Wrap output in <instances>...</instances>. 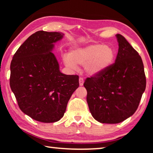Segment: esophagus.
Masks as SVG:
<instances>
[{
	"mask_svg": "<svg viewBox=\"0 0 153 153\" xmlns=\"http://www.w3.org/2000/svg\"><path fill=\"white\" fill-rule=\"evenodd\" d=\"M84 79L82 78V77H79V86H83V84H84Z\"/></svg>",
	"mask_w": 153,
	"mask_h": 153,
	"instance_id": "1",
	"label": "esophagus"
}]
</instances>
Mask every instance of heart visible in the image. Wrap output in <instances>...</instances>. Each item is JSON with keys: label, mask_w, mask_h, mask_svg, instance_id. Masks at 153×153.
I'll return each mask as SVG.
<instances>
[{"label": "heart", "mask_w": 153, "mask_h": 153, "mask_svg": "<svg viewBox=\"0 0 153 153\" xmlns=\"http://www.w3.org/2000/svg\"><path fill=\"white\" fill-rule=\"evenodd\" d=\"M115 56V51L111 46L92 45L73 48L69 55H64L63 61L67 67L72 69H77V65H84L88 74L96 75L110 67Z\"/></svg>", "instance_id": "heart-1"}]
</instances>
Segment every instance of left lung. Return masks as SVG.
<instances>
[{
    "instance_id": "1",
    "label": "left lung",
    "mask_w": 153,
    "mask_h": 153,
    "mask_svg": "<svg viewBox=\"0 0 153 153\" xmlns=\"http://www.w3.org/2000/svg\"><path fill=\"white\" fill-rule=\"evenodd\" d=\"M116 36L119 50L115 63L84 83L90 113L102 123H118L132 115L146 88L141 56L122 35Z\"/></svg>"
}]
</instances>
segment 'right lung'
<instances>
[{"mask_svg":"<svg viewBox=\"0 0 153 153\" xmlns=\"http://www.w3.org/2000/svg\"><path fill=\"white\" fill-rule=\"evenodd\" d=\"M63 36L38 31L20 46L11 63L10 86L19 107L40 122L60 120L69 98L79 87V76L61 73L51 53L53 43Z\"/></svg>","mask_w":153,"mask_h":153,"instance_id":"add662e5","label":"right lung"}]
</instances>
